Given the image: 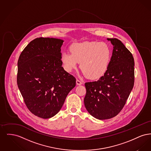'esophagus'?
<instances>
[{
    "label": "esophagus",
    "mask_w": 151,
    "mask_h": 151,
    "mask_svg": "<svg viewBox=\"0 0 151 151\" xmlns=\"http://www.w3.org/2000/svg\"><path fill=\"white\" fill-rule=\"evenodd\" d=\"M76 84L78 85V86L81 85V84H82V82H81V81H80L78 79H77V80H76Z\"/></svg>",
    "instance_id": "obj_1"
}]
</instances>
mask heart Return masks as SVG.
<instances>
[{"instance_id":"heart-1","label":"heart","mask_w":151,"mask_h":151,"mask_svg":"<svg viewBox=\"0 0 151 151\" xmlns=\"http://www.w3.org/2000/svg\"><path fill=\"white\" fill-rule=\"evenodd\" d=\"M70 50L71 53L65 52L61 56L66 71L75 69L79 63L83 73L89 79H99L107 71L111 51L106 43L96 41L75 43L70 46Z\"/></svg>"}]
</instances>
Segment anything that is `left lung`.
<instances>
[{"mask_svg": "<svg viewBox=\"0 0 151 151\" xmlns=\"http://www.w3.org/2000/svg\"><path fill=\"white\" fill-rule=\"evenodd\" d=\"M113 45L108 70L99 80L85 83L84 105L93 117L108 119L118 115L126 104L134 84V59L116 38H108Z\"/></svg>", "mask_w": 151, "mask_h": 151, "instance_id": "left-lung-1", "label": "left lung"}]
</instances>
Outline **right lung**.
Listing matches in <instances>:
<instances>
[{"instance_id": "right-lung-1", "label": "right lung", "mask_w": 151, "mask_h": 151, "mask_svg": "<svg viewBox=\"0 0 151 151\" xmlns=\"http://www.w3.org/2000/svg\"><path fill=\"white\" fill-rule=\"evenodd\" d=\"M63 40L40 37L22 51L17 62V83L24 102L34 115L43 119L56 115L76 79L62 67Z\"/></svg>"}]
</instances>
